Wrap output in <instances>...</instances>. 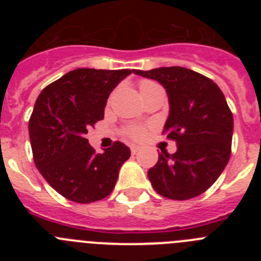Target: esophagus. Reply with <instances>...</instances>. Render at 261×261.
I'll use <instances>...</instances> for the list:
<instances>
[{"instance_id":"obj_1","label":"esophagus","mask_w":261,"mask_h":261,"mask_svg":"<svg viewBox=\"0 0 261 261\" xmlns=\"http://www.w3.org/2000/svg\"><path fill=\"white\" fill-rule=\"evenodd\" d=\"M138 150H140V146H137V145H130V151H132V154H136Z\"/></svg>"}]
</instances>
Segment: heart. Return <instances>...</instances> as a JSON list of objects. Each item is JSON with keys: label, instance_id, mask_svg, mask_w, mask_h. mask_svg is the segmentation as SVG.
I'll return each instance as SVG.
<instances>
[{"label": "heart", "instance_id": "heart-1", "mask_svg": "<svg viewBox=\"0 0 261 261\" xmlns=\"http://www.w3.org/2000/svg\"><path fill=\"white\" fill-rule=\"evenodd\" d=\"M153 84L154 82H150V81H142L141 85H140V89H142V87H146V86H149V85H153ZM130 135L136 138H140V137H142L144 132H142L141 129H132V130H130Z\"/></svg>", "mask_w": 261, "mask_h": 261}]
</instances>
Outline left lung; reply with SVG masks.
<instances>
[{"instance_id":"left-lung-1","label":"left lung","mask_w":261,"mask_h":261,"mask_svg":"<svg viewBox=\"0 0 261 261\" xmlns=\"http://www.w3.org/2000/svg\"><path fill=\"white\" fill-rule=\"evenodd\" d=\"M165 87L170 112L162 135L176 142L174 154H159L147 171L154 190L171 200L201 195L218 179L231 154L234 120L213 81L181 66L135 70Z\"/></svg>"}]
</instances>
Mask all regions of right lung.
Segmentation results:
<instances>
[{
  "mask_svg": "<svg viewBox=\"0 0 261 261\" xmlns=\"http://www.w3.org/2000/svg\"><path fill=\"white\" fill-rule=\"evenodd\" d=\"M132 71L75 69L36 99L29 123L34 161L48 184L70 201L87 204L107 197L130 156L120 141L96 153L86 133L105 117L108 96Z\"/></svg>",
  "mask_w": 261,
  "mask_h": 261,
  "instance_id": "right-lung-1",
  "label": "right lung"
}]
</instances>
